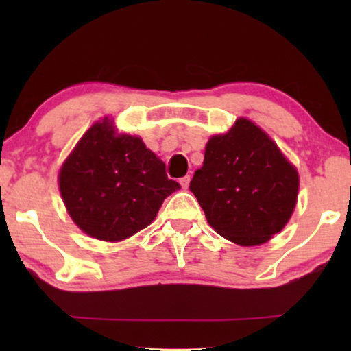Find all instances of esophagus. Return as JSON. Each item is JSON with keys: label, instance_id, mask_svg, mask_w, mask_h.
I'll use <instances>...</instances> for the list:
<instances>
[{"label": "esophagus", "instance_id": "obj_1", "mask_svg": "<svg viewBox=\"0 0 351 351\" xmlns=\"http://www.w3.org/2000/svg\"><path fill=\"white\" fill-rule=\"evenodd\" d=\"M180 185H182V189H184V190L189 189V185H190V176L182 177V179H180Z\"/></svg>", "mask_w": 351, "mask_h": 351}]
</instances>
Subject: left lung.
<instances>
[{
	"label": "left lung",
	"mask_w": 351,
	"mask_h": 351,
	"mask_svg": "<svg viewBox=\"0 0 351 351\" xmlns=\"http://www.w3.org/2000/svg\"><path fill=\"white\" fill-rule=\"evenodd\" d=\"M299 182L297 167L276 142L241 117L206 143L190 191L220 237L239 246H258L289 222Z\"/></svg>",
	"instance_id": "left-lung-1"
}]
</instances>
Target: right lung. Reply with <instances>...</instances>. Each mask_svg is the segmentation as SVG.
Here are the masks:
<instances>
[{
  "label": "right lung",
  "mask_w": 351,
  "mask_h": 351,
  "mask_svg": "<svg viewBox=\"0 0 351 351\" xmlns=\"http://www.w3.org/2000/svg\"><path fill=\"white\" fill-rule=\"evenodd\" d=\"M59 190L76 227L118 243L148 227L162 201L180 190L142 137L118 132L114 118L95 121L65 158Z\"/></svg>",
  "instance_id": "obj_1"
}]
</instances>
